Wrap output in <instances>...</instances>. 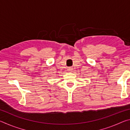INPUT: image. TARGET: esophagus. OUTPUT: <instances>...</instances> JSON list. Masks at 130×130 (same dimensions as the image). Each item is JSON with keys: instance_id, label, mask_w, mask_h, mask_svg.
Here are the masks:
<instances>
[{"instance_id": "34e87169", "label": "esophagus", "mask_w": 130, "mask_h": 130, "mask_svg": "<svg viewBox=\"0 0 130 130\" xmlns=\"http://www.w3.org/2000/svg\"><path fill=\"white\" fill-rule=\"evenodd\" d=\"M72 70H73V69H72V67H69V68H68V70L69 72H71L72 71Z\"/></svg>"}]
</instances>
